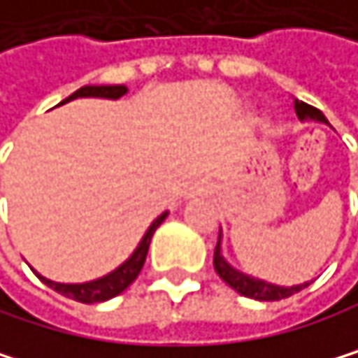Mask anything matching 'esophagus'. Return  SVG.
Returning a JSON list of instances; mask_svg holds the SVG:
<instances>
[{"mask_svg":"<svg viewBox=\"0 0 358 358\" xmlns=\"http://www.w3.org/2000/svg\"><path fill=\"white\" fill-rule=\"evenodd\" d=\"M211 192H213V187L209 181H194L187 189V196L189 199H203V196H209Z\"/></svg>","mask_w":358,"mask_h":358,"instance_id":"1","label":"esophagus"}]
</instances>
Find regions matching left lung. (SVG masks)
I'll list each match as a JSON object with an SVG mask.
<instances>
[{
    "label": "left lung",
    "mask_w": 358,
    "mask_h": 358,
    "mask_svg": "<svg viewBox=\"0 0 358 358\" xmlns=\"http://www.w3.org/2000/svg\"><path fill=\"white\" fill-rule=\"evenodd\" d=\"M294 110H296V117H299L301 121H310V119H312V121L329 123L327 117H324L318 108H314V106H310V104H306V102L294 100ZM213 266H215L217 275H220L230 288H235L239 294L250 296V299H256V301H282V299H288L290 294L303 290L306 286H310V284L306 282V284H301V286H290V288H286V286H275V284H269V282H262V280L243 275L241 271L232 269V266L222 258V254H220V237H217V245H215V252H213Z\"/></svg>",
    "instance_id": "8db88e82"
}]
</instances>
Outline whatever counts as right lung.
<instances>
[{
    "instance_id": "right-lung-1",
    "label": "right lung",
    "mask_w": 358,
    "mask_h": 358,
    "mask_svg": "<svg viewBox=\"0 0 358 358\" xmlns=\"http://www.w3.org/2000/svg\"><path fill=\"white\" fill-rule=\"evenodd\" d=\"M128 89L123 85H87V87H80L78 92H74L70 98H66L62 104L70 102V100H76V98H110V100H117L126 94ZM169 213H162L157 220H153V224L149 226V230L145 232V237L141 239L138 248L134 250V254L123 262L121 266L100 280H94V282H85V284H57V282H50L42 275H38L46 286H50L55 292L68 296V299H74L78 303H100V301H108L117 294H121L126 290L141 273L143 264H145V258H147V252H149V243H151V237L155 228L166 220Z\"/></svg>"
}]
</instances>
